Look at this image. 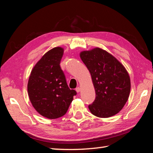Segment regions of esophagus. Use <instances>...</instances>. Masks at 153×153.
<instances>
[{"label":"esophagus","instance_id":"1","mask_svg":"<svg viewBox=\"0 0 153 153\" xmlns=\"http://www.w3.org/2000/svg\"><path fill=\"white\" fill-rule=\"evenodd\" d=\"M76 91H77L78 93L80 92V87H77V88H76Z\"/></svg>","mask_w":153,"mask_h":153}]
</instances>
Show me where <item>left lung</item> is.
Wrapping results in <instances>:
<instances>
[{
    "label": "left lung",
    "mask_w": 153,
    "mask_h": 153,
    "mask_svg": "<svg viewBox=\"0 0 153 153\" xmlns=\"http://www.w3.org/2000/svg\"><path fill=\"white\" fill-rule=\"evenodd\" d=\"M80 58L90 71L96 90V99L88 105L90 112L100 118L117 114L130 92L126 70L111 54L99 48L82 52Z\"/></svg>",
    "instance_id": "1"
}]
</instances>
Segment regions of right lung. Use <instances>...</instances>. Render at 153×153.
Here are the masks:
<instances>
[{
    "label": "right lung",
    "mask_w": 153,
    "mask_h": 153,
    "mask_svg": "<svg viewBox=\"0 0 153 153\" xmlns=\"http://www.w3.org/2000/svg\"><path fill=\"white\" fill-rule=\"evenodd\" d=\"M63 49L46 52L34 67L27 84L30 102L42 116L55 119L65 115L76 91L67 85L59 64Z\"/></svg>",
    "instance_id": "1"
}]
</instances>
